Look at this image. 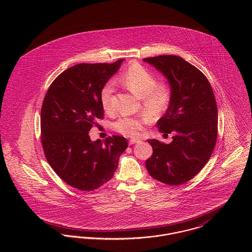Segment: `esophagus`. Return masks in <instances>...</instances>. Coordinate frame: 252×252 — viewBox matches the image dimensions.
<instances>
[{
	"label": "esophagus",
	"mask_w": 252,
	"mask_h": 252,
	"mask_svg": "<svg viewBox=\"0 0 252 252\" xmlns=\"http://www.w3.org/2000/svg\"><path fill=\"white\" fill-rule=\"evenodd\" d=\"M138 143H141V140H139V139H131L129 141V144H138Z\"/></svg>",
	"instance_id": "1"
}]
</instances>
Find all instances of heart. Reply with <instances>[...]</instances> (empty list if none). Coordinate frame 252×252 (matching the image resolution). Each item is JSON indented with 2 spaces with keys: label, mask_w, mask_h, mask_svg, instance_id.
I'll use <instances>...</instances> for the list:
<instances>
[{
  "label": "heart",
  "mask_w": 252,
  "mask_h": 252,
  "mask_svg": "<svg viewBox=\"0 0 252 252\" xmlns=\"http://www.w3.org/2000/svg\"><path fill=\"white\" fill-rule=\"evenodd\" d=\"M120 81L142 99L146 113L121 116L113 123V128L125 137H137L151 119H157L167 111L172 103L173 91L168 83H157L156 76L140 64L131 65L122 74ZM113 90V83L108 81L100 91L101 105L108 113L114 110Z\"/></svg>",
  "instance_id": "b5f03b06"
}]
</instances>
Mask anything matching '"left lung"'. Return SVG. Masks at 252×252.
I'll list each match as a JSON object with an SVG mask.
<instances>
[{"instance_id":"8db88e82","label":"left lung","mask_w":252,"mask_h":252,"mask_svg":"<svg viewBox=\"0 0 252 252\" xmlns=\"http://www.w3.org/2000/svg\"><path fill=\"white\" fill-rule=\"evenodd\" d=\"M168 80L173 99L158 120L159 132L173 133L165 144L148 140L153 148L145 167L154 180L180 185L193 179L209 161L217 137L218 112L212 86L196 67L176 55L144 59Z\"/></svg>"}]
</instances>
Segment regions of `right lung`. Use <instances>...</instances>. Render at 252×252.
<instances>
[{"mask_svg":"<svg viewBox=\"0 0 252 252\" xmlns=\"http://www.w3.org/2000/svg\"><path fill=\"white\" fill-rule=\"evenodd\" d=\"M124 60L72 66L54 79L43 99L40 130L46 160L62 180L81 191L108 182L128 146L120 136L104 142L89 137L104 117L100 91Z\"/></svg>","mask_w":252,"mask_h":252,"instance_id":"right-lung-1","label":"right lung"}]
</instances>
